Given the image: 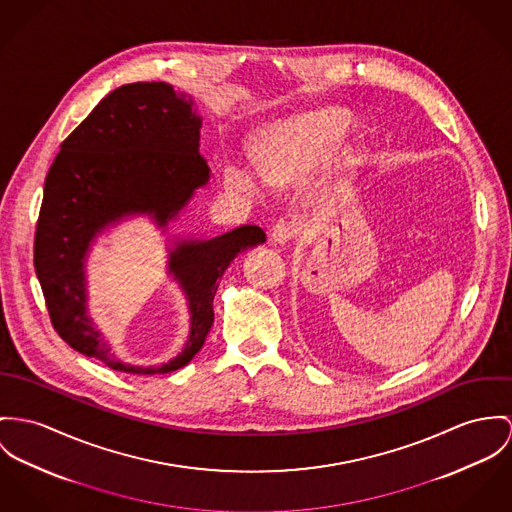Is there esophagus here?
Returning <instances> with one entry per match:
<instances>
[{
  "label": "esophagus",
  "mask_w": 512,
  "mask_h": 512,
  "mask_svg": "<svg viewBox=\"0 0 512 512\" xmlns=\"http://www.w3.org/2000/svg\"><path fill=\"white\" fill-rule=\"evenodd\" d=\"M298 234V226L294 222H288V220H280L276 222L271 230V239L278 243V245H284L288 243L292 237Z\"/></svg>",
  "instance_id": "esophagus-1"
}]
</instances>
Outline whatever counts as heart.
Returning a JSON list of instances; mask_svg holds the SVG:
<instances>
[{
	"label": "heart",
	"mask_w": 512,
	"mask_h": 512,
	"mask_svg": "<svg viewBox=\"0 0 512 512\" xmlns=\"http://www.w3.org/2000/svg\"><path fill=\"white\" fill-rule=\"evenodd\" d=\"M349 117L337 109L278 122L263 130L253 142L257 171L232 163L226 185L245 197L261 195L265 183H288L306 177L345 138Z\"/></svg>",
	"instance_id": "obj_1"
}]
</instances>
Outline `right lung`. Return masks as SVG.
<instances>
[{"instance_id": "right-lung-1", "label": "right lung", "mask_w": 512, "mask_h": 512, "mask_svg": "<svg viewBox=\"0 0 512 512\" xmlns=\"http://www.w3.org/2000/svg\"><path fill=\"white\" fill-rule=\"evenodd\" d=\"M193 103L163 81L118 87L62 142L44 181L35 271L50 321L72 349L118 372L154 376L189 364L212 327L218 280L241 251L267 239L259 226H241L173 243L167 273L187 296L191 331L183 351L159 366L120 360L87 315L85 261L97 234L136 214L165 228L208 183Z\"/></svg>"}]
</instances>
